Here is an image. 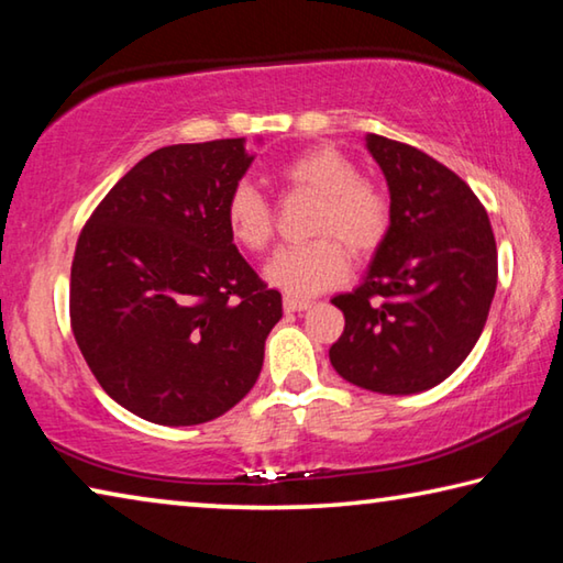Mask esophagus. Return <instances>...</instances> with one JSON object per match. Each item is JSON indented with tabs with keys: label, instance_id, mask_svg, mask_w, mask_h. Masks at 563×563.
<instances>
[{
	"label": "esophagus",
	"instance_id": "obj_1",
	"mask_svg": "<svg viewBox=\"0 0 563 563\" xmlns=\"http://www.w3.org/2000/svg\"><path fill=\"white\" fill-rule=\"evenodd\" d=\"M310 300H300V298H285L283 300V308H285V312H302V310H308L310 308Z\"/></svg>",
	"mask_w": 563,
	"mask_h": 563
}]
</instances>
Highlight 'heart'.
<instances>
[{
	"label": "heart",
	"mask_w": 563,
	"mask_h": 563,
	"mask_svg": "<svg viewBox=\"0 0 563 563\" xmlns=\"http://www.w3.org/2000/svg\"><path fill=\"white\" fill-rule=\"evenodd\" d=\"M285 186L308 190L320 203L312 213L310 233L320 235L302 245L280 247L265 278L292 298H310L335 288L350 273V258H369L383 247L393 225V203L377 180L360 176L347 154L335 146H312L278 168ZM225 223L233 241L251 253H263L275 233V211L268 198L247 180L225 198Z\"/></svg>",
	"instance_id": "1"
}]
</instances>
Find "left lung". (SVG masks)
Returning a JSON list of instances; mask_svg holds the SVG:
<instances>
[{
  "label": "left lung",
  "instance_id": "1",
  "mask_svg": "<svg viewBox=\"0 0 563 563\" xmlns=\"http://www.w3.org/2000/svg\"><path fill=\"white\" fill-rule=\"evenodd\" d=\"M393 225L365 283L332 298L345 330L330 347L340 377L412 395L450 377L479 340L497 290L489 216L464 180L409 144L369 133Z\"/></svg>",
  "mask_w": 563,
  "mask_h": 563
}]
</instances>
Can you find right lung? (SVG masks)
<instances>
[{
	"instance_id": "1",
	"label": "right lung",
	"mask_w": 563,
	"mask_h": 563,
	"mask_svg": "<svg viewBox=\"0 0 563 563\" xmlns=\"http://www.w3.org/2000/svg\"><path fill=\"white\" fill-rule=\"evenodd\" d=\"M251 161L243 139L158 148L103 196L76 241V345L103 393L148 422H211L261 375L283 298L225 223Z\"/></svg>"
}]
</instances>
